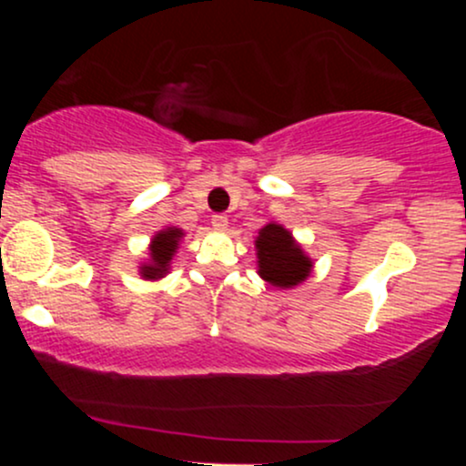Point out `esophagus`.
<instances>
[{"label":"esophagus","mask_w":466,"mask_h":466,"mask_svg":"<svg viewBox=\"0 0 466 466\" xmlns=\"http://www.w3.org/2000/svg\"><path fill=\"white\" fill-rule=\"evenodd\" d=\"M212 228L215 229H228V217L226 215H215L212 217Z\"/></svg>","instance_id":"1"}]
</instances>
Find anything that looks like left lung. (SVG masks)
<instances>
[{"label": "left lung", "instance_id": "1", "mask_svg": "<svg viewBox=\"0 0 466 466\" xmlns=\"http://www.w3.org/2000/svg\"><path fill=\"white\" fill-rule=\"evenodd\" d=\"M258 274L274 287H296L311 274V260L282 226L269 223L258 232Z\"/></svg>", "mask_w": 466, "mask_h": 466}]
</instances>
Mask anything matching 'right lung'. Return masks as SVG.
Returning <instances> with one entry per match:
<instances>
[{"label": "right lung", "instance_id": "add662e5", "mask_svg": "<svg viewBox=\"0 0 466 466\" xmlns=\"http://www.w3.org/2000/svg\"><path fill=\"white\" fill-rule=\"evenodd\" d=\"M181 234L184 232H181L179 228H168L153 238L151 263L142 265V271H140L144 278L155 280V278H162L166 271H168V263H170V258H173L175 249H177Z\"/></svg>", "mask_w": 466, "mask_h": 466}]
</instances>
